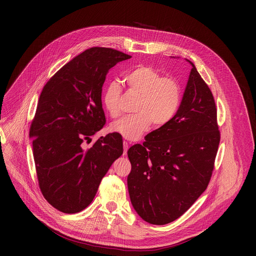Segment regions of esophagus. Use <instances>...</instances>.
<instances>
[{"instance_id":"obj_1","label":"esophagus","mask_w":256,"mask_h":256,"mask_svg":"<svg viewBox=\"0 0 256 256\" xmlns=\"http://www.w3.org/2000/svg\"><path fill=\"white\" fill-rule=\"evenodd\" d=\"M128 148H130V144H128V142H126V140H124V156H126V155Z\"/></svg>"}]
</instances>
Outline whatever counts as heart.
Returning <instances> with one entry per match:
<instances>
[{
    "label": "heart",
    "mask_w": 256,
    "mask_h": 256,
    "mask_svg": "<svg viewBox=\"0 0 256 256\" xmlns=\"http://www.w3.org/2000/svg\"><path fill=\"white\" fill-rule=\"evenodd\" d=\"M124 81L132 93L140 96L134 107L136 114L114 122L109 130L122 138L136 140L148 130L151 124L155 128L168 124L176 116L182 100L179 83L170 77H163L156 68L140 64L126 72ZM120 85L108 83L102 94V104L107 114L116 118L120 114Z\"/></svg>",
    "instance_id": "obj_1"
}]
</instances>
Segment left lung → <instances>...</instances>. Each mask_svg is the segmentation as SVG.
Masks as SVG:
<instances>
[{"label": "left lung", "mask_w": 256, "mask_h": 256, "mask_svg": "<svg viewBox=\"0 0 256 256\" xmlns=\"http://www.w3.org/2000/svg\"><path fill=\"white\" fill-rule=\"evenodd\" d=\"M186 62L192 70L176 116L128 151L130 202L153 225L175 221L206 190L220 144L212 94Z\"/></svg>", "instance_id": "1"}]
</instances>
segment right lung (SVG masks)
Returning <instances> with one entry per match:
<instances>
[{
	"instance_id": "1",
	"label": "right lung",
	"mask_w": 256,
	"mask_h": 256,
	"mask_svg": "<svg viewBox=\"0 0 256 256\" xmlns=\"http://www.w3.org/2000/svg\"><path fill=\"white\" fill-rule=\"evenodd\" d=\"M128 58L112 48H89L64 64L42 89L29 138L40 190L62 212L87 208L101 179L122 155L118 134L100 136L87 150L83 142L105 124L101 93L108 70Z\"/></svg>"
}]
</instances>
